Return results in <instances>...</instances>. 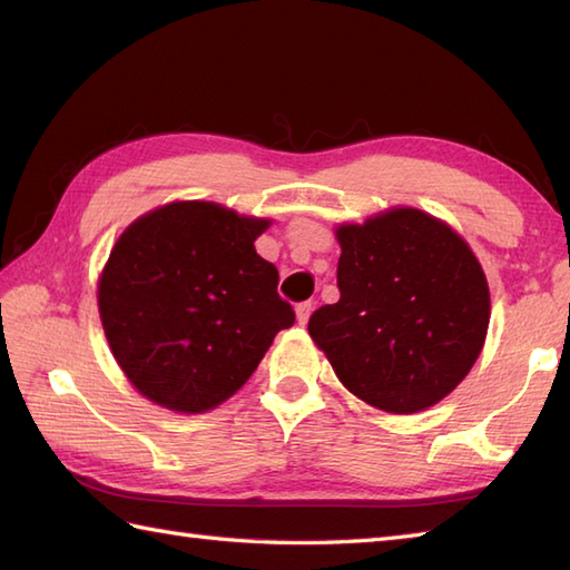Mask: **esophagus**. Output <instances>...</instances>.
I'll return each instance as SVG.
<instances>
[{
    "label": "esophagus",
    "mask_w": 570,
    "mask_h": 570,
    "mask_svg": "<svg viewBox=\"0 0 570 570\" xmlns=\"http://www.w3.org/2000/svg\"><path fill=\"white\" fill-rule=\"evenodd\" d=\"M311 311H313L311 301H304V304H298V306H296V321H298L301 325H306L308 318H311Z\"/></svg>",
    "instance_id": "1"
}]
</instances>
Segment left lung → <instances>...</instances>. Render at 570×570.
Here are the masks:
<instances>
[{
  "label": "left lung",
  "mask_w": 570,
  "mask_h": 570,
  "mask_svg": "<svg viewBox=\"0 0 570 570\" xmlns=\"http://www.w3.org/2000/svg\"><path fill=\"white\" fill-rule=\"evenodd\" d=\"M337 304L308 333L337 380L386 414H416L465 380L490 325L485 272L455 229L419 208H390L335 229Z\"/></svg>",
  "instance_id": "obj_1"
}]
</instances>
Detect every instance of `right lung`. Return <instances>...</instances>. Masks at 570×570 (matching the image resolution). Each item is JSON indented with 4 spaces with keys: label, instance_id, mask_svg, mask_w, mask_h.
I'll list each match as a JSON object with an SVG mask.
<instances>
[{
    "label": "right lung",
    "instance_id": "1",
    "mask_svg": "<svg viewBox=\"0 0 570 570\" xmlns=\"http://www.w3.org/2000/svg\"><path fill=\"white\" fill-rule=\"evenodd\" d=\"M269 217L174 200L117 237L98 278L107 343L131 386L176 414L227 402L296 316L254 249Z\"/></svg>",
    "mask_w": 570,
    "mask_h": 570
}]
</instances>
